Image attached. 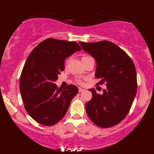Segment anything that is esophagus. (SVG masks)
I'll use <instances>...</instances> for the list:
<instances>
[{
    "label": "esophagus",
    "mask_w": 154,
    "mask_h": 154,
    "mask_svg": "<svg viewBox=\"0 0 154 154\" xmlns=\"http://www.w3.org/2000/svg\"><path fill=\"white\" fill-rule=\"evenodd\" d=\"M85 91L84 89H82V88H81V87L79 88V93L82 92V91Z\"/></svg>",
    "instance_id": "34e87169"
}]
</instances>
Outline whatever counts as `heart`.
<instances>
[{"instance_id": "obj_1", "label": "heart", "mask_w": 154, "mask_h": 154, "mask_svg": "<svg viewBox=\"0 0 154 154\" xmlns=\"http://www.w3.org/2000/svg\"><path fill=\"white\" fill-rule=\"evenodd\" d=\"M89 57V56H83V57H82V59H83V58H85V57Z\"/></svg>"}]
</instances>
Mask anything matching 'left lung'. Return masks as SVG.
<instances>
[{"label": "left lung", "mask_w": 154, "mask_h": 154, "mask_svg": "<svg viewBox=\"0 0 154 154\" xmlns=\"http://www.w3.org/2000/svg\"><path fill=\"white\" fill-rule=\"evenodd\" d=\"M83 50L95 59L98 84L106 83L102 94L89 89L92 99L86 103V111L92 122L100 128L120 123L128 113L137 91L136 71L125 51L107 40L79 42Z\"/></svg>", "instance_id": "8db88e82"}]
</instances>
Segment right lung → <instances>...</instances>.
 <instances>
[{
    "mask_svg": "<svg viewBox=\"0 0 154 154\" xmlns=\"http://www.w3.org/2000/svg\"><path fill=\"white\" fill-rule=\"evenodd\" d=\"M81 50L75 42L48 38L29 55L20 78V91L26 110L39 124L53 126L57 123L78 93L73 85L61 89L54 82L64 70L65 59Z\"/></svg>",
    "mask_w": 154,
    "mask_h": 154,
    "instance_id": "1",
    "label": "right lung"
}]
</instances>
